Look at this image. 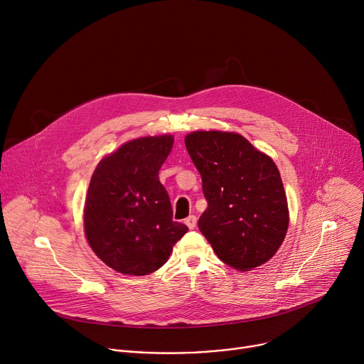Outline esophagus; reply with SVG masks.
Returning <instances> with one entry per match:
<instances>
[{
    "instance_id": "34e87169",
    "label": "esophagus",
    "mask_w": 364,
    "mask_h": 364,
    "mask_svg": "<svg viewBox=\"0 0 364 364\" xmlns=\"http://www.w3.org/2000/svg\"><path fill=\"white\" fill-rule=\"evenodd\" d=\"M197 217H195V215H189V217H186L185 218V225L192 230V229H195V228H197Z\"/></svg>"
}]
</instances>
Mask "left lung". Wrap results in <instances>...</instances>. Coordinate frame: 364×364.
I'll use <instances>...</instances> for the list:
<instances>
[{
    "label": "left lung",
    "mask_w": 364,
    "mask_h": 364,
    "mask_svg": "<svg viewBox=\"0 0 364 364\" xmlns=\"http://www.w3.org/2000/svg\"><path fill=\"white\" fill-rule=\"evenodd\" d=\"M186 150L208 203L198 228L229 267L250 271L269 261L289 229V207L272 159L236 132L195 131Z\"/></svg>",
    "instance_id": "1"
}]
</instances>
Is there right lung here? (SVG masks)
Instances as JSON below:
<instances>
[{
    "label": "right lung",
    "mask_w": 364,
    "mask_h": 364,
    "mask_svg": "<svg viewBox=\"0 0 364 364\" xmlns=\"http://www.w3.org/2000/svg\"><path fill=\"white\" fill-rule=\"evenodd\" d=\"M172 147V135L131 139L102 159L90 179L86 237L93 252L121 274L157 271L188 232L173 221L169 195L159 181Z\"/></svg>",
    "instance_id": "obj_1"
}]
</instances>
